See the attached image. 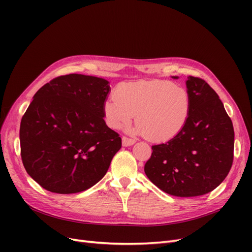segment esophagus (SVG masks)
<instances>
[{"label": "esophagus", "instance_id": "34e87169", "mask_svg": "<svg viewBox=\"0 0 252 252\" xmlns=\"http://www.w3.org/2000/svg\"><path fill=\"white\" fill-rule=\"evenodd\" d=\"M134 143H135V140L133 139H128L126 136H123V138H122V145H123L124 147L131 146V145H133Z\"/></svg>", "mask_w": 252, "mask_h": 252}]
</instances>
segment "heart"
<instances>
[{
	"mask_svg": "<svg viewBox=\"0 0 252 252\" xmlns=\"http://www.w3.org/2000/svg\"><path fill=\"white\" fill-rule=\"evenodd\" d=\"M103 109L110 128L129 124L135 114L134 132L152 142H167L185 128L191 100L186 88L170 81L126 82L117 87Z\"/></svg>",
	"mask_w": 252,
	"mask_h": 252,
	"instance_id": "obj_1",
	"label": "heart"
}]
</instances>
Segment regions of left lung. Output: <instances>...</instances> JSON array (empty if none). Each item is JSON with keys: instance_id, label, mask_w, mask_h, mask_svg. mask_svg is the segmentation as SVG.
Listing matches in <instances>:
<instances>
[{"instance_id": "8db88e82", "label": "left lung", "mask_w": 252, "mask_h": 252, "mask_svg": "<svg viewBox=\"0 0 252 252\" xmlns=\"http://www.w3.org/2000/svg\"><path fill=\"white\" fill-rule=\"evenodd\" d=\"M186 87L191 110L185 128L172 140L152 146L144 167L157 187L181 197L216 189L231 168L234 147L232 122L216 91L194 77L187 78Z\"/></svg>"}]
</instances>
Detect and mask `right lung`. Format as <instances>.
<instances>
[{
  "mask_svg": "<svg viewBox=\"0 0 252 252\" xmlns=\"http://www.w3.org/2000/svg\"><path fill=\"white\" fill-rule=\"evenodd\" d=\"M110 93L102 78L71 73L45 84L21 121V157L27 173L51 192L70 194L95 185L122 147L106 125Z\"/></svg>",
  "mask_w": 252,
  "mask_h": 252,
  "instance_id": "add662e5",
  "label": "right lung"
}]
</instances>
